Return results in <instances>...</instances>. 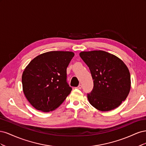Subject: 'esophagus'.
I'll list each match as a JSON object with an SVG mask.
<instances>
[{
    "label": "esophagus",
    "mask_w": 146,
    "mask_h": 146,
    "mask_svg": "<svg viewBox=\"0 0 146 146\" xmlns=\"http://www.w3.org/2000/svg\"><path fill=\"white\" fill-rule=\"evenodd\" d=\"M82 85H78V86L77 87V89H79V90L82 89Z\"/></svg>",
    "instance_id": "obj_1"
}]
</instances>
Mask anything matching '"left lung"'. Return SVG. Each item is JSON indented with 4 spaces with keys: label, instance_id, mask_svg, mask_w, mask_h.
Instances as JSON below:
<instances>
[{
    "label": "left lung",
    "instance_id": "8db88e82",
    "mask_svg": "<svg viewBox=\"0 0 146 146\" xmlns=\"http://www.w3.org/2000/svg\"><path fill=\"white\" fill-rule=\"evenodd\" d=\"M80 56L93 80V89L87 94L91 105L102 111L119 107L129 95L131 86L130 72L125 63L103 50L82 52Z\"/></svg>",
    "mask_w": 146,
    "mask_h": 146
}]
</instances>
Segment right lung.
<instances>
[{
    "label": "right lung",
    "mask_w": 146,
    "mask_h": 146,
    "mask_svg": "<svg viewBox=\"0 0 146 146\" xmlns=\"http://www.w3.org/2000/svg\"><path fill=\"white\" fill-rule=\"evenodd\" d=\"M72 52L51 51L35 57L24 69L22 83L26 98L39 111L48 112L62 104L72 91L66 69Z\"/></svg>",
    "instance_id": "right-lung-1"
}]
</instances>
